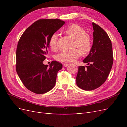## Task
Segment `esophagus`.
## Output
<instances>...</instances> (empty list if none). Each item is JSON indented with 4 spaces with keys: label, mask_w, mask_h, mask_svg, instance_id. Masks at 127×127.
Masks as SVG:
<instances>
[{
    "label": "esophagus",
    "mask_w": 127,
    "mask_h": 127,
    "mask_svg": "<svg viewBox=\"0 0 127 127\" xmlns=\"http://www.w3.org/2000/svg\"><path fill=\"white\" fill-rule=\"evenodd\" d=\"M69 65V64L64 63V64H63V67H66L68 66Z\"/></svg>",
    "instance_id": "34e87169"
}]
</instances>
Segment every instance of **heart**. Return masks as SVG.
<instances>
[{"instance_id":"1","label":"heart","mask_w":127,"mask_h":127,"mask_svg":"<svg viewBox=\"0 0 127 127\" xmlns=\"http://www.w3.org/2000/svg\"><path fill=\"white\" fill-rule=\"evenodd\" d=\"M85 30L78 24H72L64 31V33L75 40V45L85 52H89L92 47V38L89 34L85 33ZM57 36L56 34L50 38L49 45L50 49L55 50L57 48ZM82 56V51L76 49L71 52H63L56 56V59L61 62L73 63Z\"/></svg>"}]
</instances>
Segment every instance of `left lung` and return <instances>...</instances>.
Instances as JSON below:
<instances>
[{"label": "left lung", "mask_w": 127, "mask_h": 127, "mask_svg": "<svg viewBox=\"0 0 127 127\" xmlns=\"http://www.w3.org/2000/svg\"><path fill=\"white\" fill-rule=\"evenodd\" d=\"M93 41L89 54L83 60L88 66H79L76 84L85 91L101 86L105 82L113 64V51L111 40L101 27L92 23Z\"/></svg>", "instance_id": "obj_1"}]
</instances>
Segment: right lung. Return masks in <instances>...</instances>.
<instances>
[{
    "mask_svg": "<svg viewBox=\"0 0 127 127\" xmlns=\"http://www.w3.org/2000/svg\"><path fill=\"white\" fill-rule=\"evenodd\" d=\"M64 23L58 19L39 20L25 31L18 41L16 72L24 85L34 93H45L55 85L62 64L52 61L48 66L43 62L48 53L50 38Z\"/></svg>",
    "mask_w": 127,
    "mask_h": 127,
    "instance_id": "right-lung-1",
    "label": "right lung"
}]
</instances>
